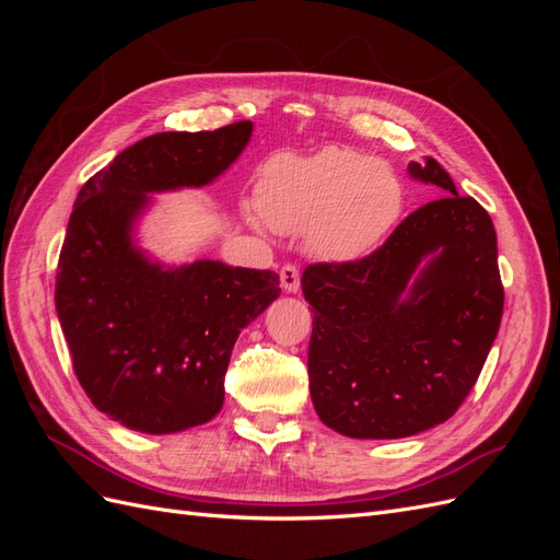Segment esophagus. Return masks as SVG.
I'll return each mask as SVG.
<instances>
[{
    "label": "esophagus",
    "instance_id": "1",
    "mask_svg": "<svg viewBox=\"0 0 560 560\" xmlns=\"http://www.w3.org/2000/svg\"><path fill=\"white\" fill-rule=\"evenodd\" d=\"M280 284H282L284 292L296 294L299 287H301V273H299V268L292 266V264L282 266V268H280Z\"/></svg>",
    "mask_w": 560,
    "mask_h": 560
}]
</instances>
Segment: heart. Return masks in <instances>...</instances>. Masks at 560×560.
Here are the masks:
<instances>
[{"mask_svg":"<svg viewBox=\"0 0 560 560\" xmlns=\"http://www.w3.org/2000/svg\"><path fill=\"white\" fill-rule=\"evenodd\" d=\"M252 224L280 233L306 231L317 257L354 261L374 252L401 212V184L389 167L348 147L315 154H278L257 184Z\"/></svg>","mask_w":560,"mask_h":560,"instance_id":"1","label":"heart"}]
</instances>
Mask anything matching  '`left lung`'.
<instances>
[{
	"instance_id": "obj_1",
	"label": "left lung",
	"mask_w": 560,
	"mask_h": 560,
	"mask_svg": "<svg viewBox=\"0 0 560 560\" xmlns=\"http://www.w3.org/2000/svg\"><path fill=\"white\" fill-rule=\"evenodd\" d=\"M409 175L446 196L411 212L369 257L311 264L308 378L327 428L352 439H401L448 420L493 346L504 290L493 219L457 196L434 159Z\"/></svg>"
}]
</instances>
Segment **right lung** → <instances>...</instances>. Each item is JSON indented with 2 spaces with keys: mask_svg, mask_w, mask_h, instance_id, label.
Instances as JSON below:
<instances>
[{
  "mask_svg": "<svg viewBox=\"0 0 560 560\" xmlns=\"http://www.w3.org/2000/svg\"><path fill=\"white\" fill-rule=\"evenodd\" d=\"M252 121L156 132L81 186L56 276L74 374L97 411L144 434L212 420L241 329L280 296L273 270L151 261L132 231L149 194L206 186L243 154Z\"/></svg>",
  "mask_w": 560,
  "mask_h": 560,
  "instance_id": "right-lung-1",
  "label": "right lung"
}]
</instances>
